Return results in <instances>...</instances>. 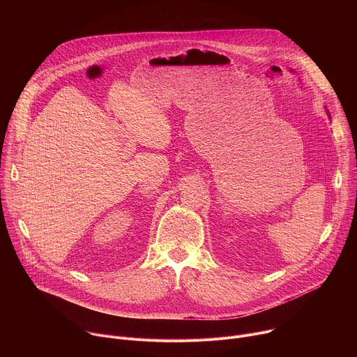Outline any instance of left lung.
I'll use <instances>...</instances> for the list:
<instances>
[{
  "label": "left lung",
  "mask_w": 357,
  "mask_h": 357,
  "mask_svg": "<svg viewBox=\"0 0 357 357\" xmlns=\"http://www.w3.org/2000/svg\"><path fill=\"white\" fill-rule=\"evenodd\" d=\"M326 113H328V116H329V119H331V114H329V112H328V110H326Z\"/></svg>",
  "instance_id": "left-lung-1"
}]
</instances>
